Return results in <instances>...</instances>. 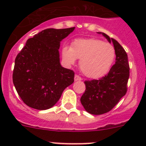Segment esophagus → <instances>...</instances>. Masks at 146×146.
I'll return each instance as SVG.
<instances>
[{
	"label": "esophagus",
	"mask_w": 146,
	"mask_h": 146,
	"mask_svg": "<svg viewBox=\"0 0 146 146\" xmlns=\"http://www.w3.org/2000/svg\"><path fill=\"white\" fill-rule=\"evenodd\" d=\"M75 81H81V79H82V78H81V77H80L79 76H78V75H76V76H75Z\"/></svg>",
	"instance_id": "34e87169"
}]
</instances>
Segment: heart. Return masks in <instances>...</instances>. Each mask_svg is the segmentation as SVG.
Instances as JSON below:
<instances>
[{"label": "heart", "instance_id": "1", "mask_svg": "<svg viewBox=\"0 0 146 146\" xmlns=\"http://www.w3.org/2000/svg\"><path fill=\"white\" fill-rule=\"evenodd\" d=\"M62 56L67 63H75L81 59L79 67L83 74L91 78H99L111 70L115 58L112 44L100 39H78L71 47L62 48Z\"/></svg>", "mask_w": 146, "mask_h": 146}]
</instances>
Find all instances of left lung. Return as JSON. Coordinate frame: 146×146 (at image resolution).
I'll return each instance as SVG.
<instances>
[{"label": "left lung", "mask_w": 146, "mask_h": 146, "mask_svg": "<svg viewBox=\"0 0 146 146\" xmlns=\"http://www.w3.org/2000/svg\"><path fill=\"white\" fill-rule=\"evenodd\" d=\"M104 35L110 43L113 44L115 50V63L108 74L98 80L84 81L86 90L81 98L84 109L93 115H101L111 111L127 92L129 77V65L127 54L119 42Z\"/></svg>", "instance_id": "8db88e82"}]
</instances>
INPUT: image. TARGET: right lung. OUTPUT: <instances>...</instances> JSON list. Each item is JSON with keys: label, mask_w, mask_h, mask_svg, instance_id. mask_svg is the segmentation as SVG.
Masks as SVG:
<instances>
[{"label": "right lung", "mask_w": 146, "mask_h": 146, "mask_svg": "<svg viewBox=\"0 0 146 146\" xmlns=\"http://www.w3.org/2000/svg\"><path fill=\"white\" fill-rule=\"evenodd\" d=\"M74 29H46L29 38L17 55L13 83L29 107L37 110L53 107L64 89L74 81V72L61 66L59 54L60 41Z\"/></svg>", "instance_id": "obj_1"}]
</instances>
